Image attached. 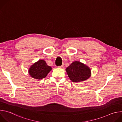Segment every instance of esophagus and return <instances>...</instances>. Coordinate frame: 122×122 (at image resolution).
Returning a JSON list of instances; mask_svg holds the SVG:
<instances>
[{
	"label": "esophagus",
	"instance_id": "esophagus-1",
	"mask_svg": "<svg viewBox=\"0 0 122 122\" xmlns=\"http://www.w3.org/2000/svg\"><path fill=\"white\" fill-rule=\"evenodd\" d=\"M64 64H63V65H61V66H58V67H60V68H64Z\"/></svg>",
	"mask_w": 122,
	"mask_h": 122
}]
</instances>
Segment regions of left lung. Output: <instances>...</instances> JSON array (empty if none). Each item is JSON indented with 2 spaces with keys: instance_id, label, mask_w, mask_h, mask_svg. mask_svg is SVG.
Instances as JSON below:
<instances>
[{
  "instance_id": "left-lung-1",
  "label": "left lung",
  "mask_w": 122,
  "mask_h": 122,
  "mask_svg": "<svg viewBox=\"0 0 122 122\" xmlns=\"http://www.w3.org/2000/svg\"><path fill=\"white\" fill-rule=\"evenodd\" d=\"M66 71L69 78L74 82L87 80L91 74L90 68L79 61L73 62L66 67Z\"/></svg>"
}]
</instances>
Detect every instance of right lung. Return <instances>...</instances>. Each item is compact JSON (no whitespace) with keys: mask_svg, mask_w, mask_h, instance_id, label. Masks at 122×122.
I'll return each mask as SVG.
<instances>
[{"mask_svg":"<svg viewBox=\"0 0 122 122\" xmlns=\"http://www.w3.org/2000/svg\"><path fill=\"white\" fill-rule=\"evenodd\" d=\"M51 70V67L48 66L44 60H39L30 66L28 72L33 78L41 80L45 78Z\"/></svg>","mask_w":122,"mask_h":122,"instance_id":"add662e5","label":"right lung"}]
</instances>
